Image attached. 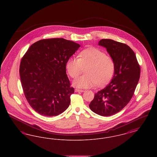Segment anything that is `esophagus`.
I'll return each instance as SVG.
<instances>
[{"instance_id":"obj_1","label":"esophagus","mask_w":157,"mask_h":157,"mask_svg":"<svg viewBox=\"0 0 157 157\" xmlns=\"http://www.w3.org/2000/svg\"><path fill=\"white\" fill-rule=\"evenodd\" d=\"M84 90H79V89H75V92H83Z\"/></svg>"}]
</instances>
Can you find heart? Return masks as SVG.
Here are the masks:
<instances>
[{
  "instance_id": "1",
  "label": "heart",
  "mask_w": 157,
  "mask_h": 157,
  "mask_svg": "<svg viewBox=\"0 0 157 157\" xmlns=\"http://www.w3.org/2000/svg\"><path fill=\"white\" fill-rule=\"evenodd\" d=\"M78 58H70L66 63L68 74L76 78L74 85L80 88H88L94 86H102L112 79L115 71V63L111 56L97 48H89L79 53Z\"/></svg>"
}]
</instances>
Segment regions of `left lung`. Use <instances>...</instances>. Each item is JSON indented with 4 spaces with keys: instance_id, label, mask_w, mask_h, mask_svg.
Masks as SVG:
<instances>
[{
    "instance_id": "8db88e82",
    "label": "left lung",
    "mask_w": 157,
    "mask_h": 157,
    "mask_svg": "<svg viewBox=\"0 0 157 157\" xmlns=\"http://www.w3.org/2000/svg\"><path fill=\"white\" fill-rule=\"evenodd\" d=\"M115 61L112 81L95 94L90 109L101 116H111L121 111L133 97L140 76V67L135 54L128 45L112 39L99 42Z\"/></svg>"
}]
</instances>
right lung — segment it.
Wrapping results in <instances>:
<instances>
[{
    "instance_id": "add662e5",
    "label": "right lung",
    "mask_w": 157,
    "mask_h": 157,
    "mask_svg": "<svg viewBox=\"0 0 157 157\" xmlns=\"http://www.w3.org/2000/svg\"><path fill=\"white\" fill-rule=\"evenodd\" d=\"M80 47L63 38L42 39L23 56L19 73L23 90L32 109L46 117L64 112L74 88L66 74V63Z\"/></svg>"
}]
</instances>
